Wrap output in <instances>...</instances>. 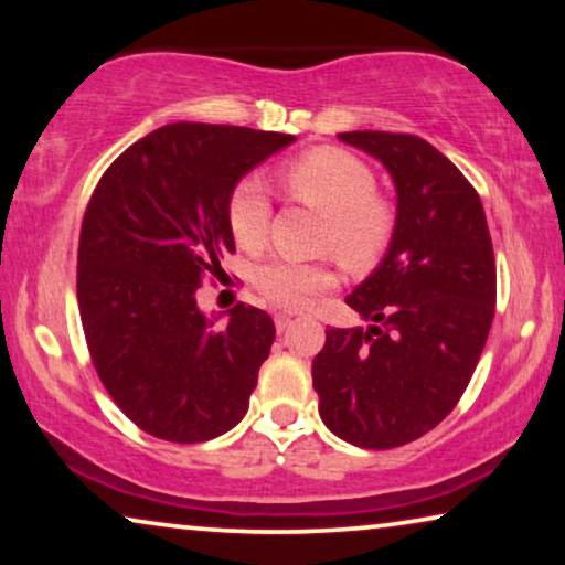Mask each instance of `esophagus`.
Here are the masks:
<instances>
[{
  "label": "esophagus",
  "mask_w": 565,
  "mask_h": 565,
  "mask_svg": "<svg viewBox=\"0 0 565 565\" xmlns=\"http://www.w3.org/2000/svg\"><path fill=\"white\" fill-rule=\"evenodd\" d=\"M290 323H292V316H290V313H277V316H275V329L280 331V334H282L285 329L290 327Z\"/></svg>",
  "instance_id": "34e87169"
}]
</instances>
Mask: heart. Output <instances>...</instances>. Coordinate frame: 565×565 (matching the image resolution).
Returning a JSON list of instances; mask_svg holds the SVG:
<instances>
[{"label": "heart", "mask_w": 565, "mask_h": 565, "mask_svg": "<svg viewBox=\"0 0 565 565\" xmlns=\"http://www.w3.org/2000/svg\"><path fill=\"white\" fill-rule=\"evenodd\" d=\"M280 184L290 200L323 215L319 249L331 252L350 273H370L396 236V207L377 190L375 172L360 157L342 149H313L280 169ZM273 205L257 177H244L228 198V228L246 252L265 244ZM327 262L273 259L257 267L254 285L269 303L303 308L334 285Z\"/></svg>", "instance_id": "heart-1"}]
</instances>
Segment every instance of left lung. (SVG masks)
Returning a JSON list of instances; mask_svg holds the SVG:
<instances>
[{"mask_svg":"<svg viewBox=\"0 0 565 565\" xmlns=\"http://www.w3.org/2000/svg\"><path fill=\"white\" fill-rule=\"evenodd\" d=\"M396 182V236L381 267L347 296L373 323L327 329L313 388L327 427L367 450L435 429L458 406L489 339L497 262L481 198L458 167L412 134H339Z\"/></svg>","mask_w":565,"mask_h":565,"instance_id":"1","label":"left lung"}]
</instances>
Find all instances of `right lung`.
Wrapping results in <instances>:
<instances>
[{
    "instance_id": "right-lung-1",
    "label": "right lung",
    "mask_w": 565,
    "mask_h": 565,
    "mask_svg": "<svg viewBox=\"0 0 565 565\" xmlns=\"http://www.w3.org/2000/svg\"><path fill=\"white\" fill-rule=\"evenodd\" d=\"M292 141L273 130L172 122L128 146L92 192L76 254L84 339L110 398L151 437L205 443L249 408L275 323L236 303L226 327H215L195 292L236 252V182Z\"/></svg>"
}]
</instances>
